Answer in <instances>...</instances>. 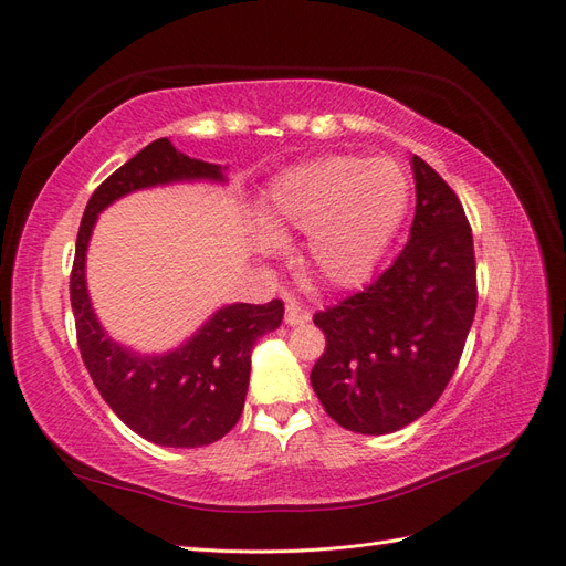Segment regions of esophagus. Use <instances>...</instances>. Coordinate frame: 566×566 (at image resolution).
<instances>
[{"label": "esophagus", "instance_id": "1", "mask_svg": "<svg viewBox=\"0 0 566 566\" xmlns=\"http://www.w3.org/2000/svg\"><path fill=\"white\" fill-rule=\"evenodd\" d=\"M312 321V314L304 310V306H300L297 302H287L285 304V323L287 325H304Z\"/></svg>", "mask_w": 566, "mask_h": 566}]
</instances>
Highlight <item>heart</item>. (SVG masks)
<instances>
[{
  "instance_id": "obj_1",
  "label": "heart",
  "mask_w": 566,
  "mask_h": 566,
  "mask_svg": "<svg viewBox=\"0 0 566 566\" xmlns=\"http://www.w3.org/2000/svg\"><path fill=\"white\" fill-rule=\"evenodd\" d=\"M410 184L389 158L325 156L287 169L271 184L260 210L262 250L306 233L302 266L333 287L370 279L403 224Z\"/></svg>"
}]
</instances>
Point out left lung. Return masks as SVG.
Listing matches in <instances>:
<instances>
[{"label":"left lung","mask_w":566,"mask_h":566,"mask_svg":"<svg viewBox=\"0 0 566 566\" xmlns=\"http://www.w3.org/2000/svg\"><path fill=\"white\" fill-rule=\"evenodd\" d=\"M410 167L416 217L406 248L361 293L314 316L328 345L312 387L325 413L358 434L397 432L437 403L476 310L465 210L422 158Z\"/></svg>","instance_id":"1"}]
</instances>
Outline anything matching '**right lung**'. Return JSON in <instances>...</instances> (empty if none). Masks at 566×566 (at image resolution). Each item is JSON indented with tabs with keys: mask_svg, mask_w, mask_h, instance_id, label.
<instances>
[{
	"mask_svg": "<svg viewBox=\"0 0 566 566\" xmlns=\"http://www.w3.org/2000/svg\"><path fill=\"white\" fill-rule=\"evenodd\" d=\"M181 181L224 184L227 167L188 158L169 139H158L96 188L77 231L71 304L82 361L113 413L158 447L198 449L231 432L241 418L252 349L281 325L283 302L227 304L177 349L139 354L98 323L87 290V248L98 214L142 188Z\"/></svg>",
	"mask_w": 566,
	"mask_h": 566,
	"instance_id": "add662e5",
	"label": "right lung"
}]
</instances>
